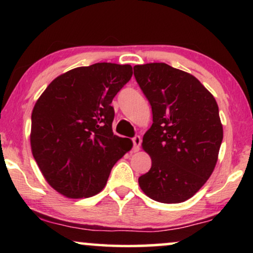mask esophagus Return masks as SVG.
<instances>
[{"label":"esophagus","mask_w":253,"mask_h":253,"mask_svg":"<svg viewBox=\"0 0 253 253\" xmlns=\"http://www.w3.org/2000/svg\"><path fill=\"white\" fill-rule=\"evenodd\" d=\"M132 143H133V151L138 152L140 150V144H141V138L139 136H136L132 138Z\"/></svg>","instance_id":"34e87169"}]
</instances>
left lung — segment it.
Returning <instances> with one entry per match:
<instances>
[{
  "mask_svg": "<svg viewBox=\"0 0 253 253\" xmlns=\"http://www.w3.org/2000/svg\"><path fill=\"white\" fill-rule=\"evenodd\" d=\"M133 74L153 114L141 144L152 167L138 183L155 202L183 203L215 168L223 138L219 107L195 76L166 63L134 65Z\"/></svg>",
  "mask_w": 253,
  "mask_h": 253,
  "instance_id": "1",
  "label": "left lung"
}]
</instances>
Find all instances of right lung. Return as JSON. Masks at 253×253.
<instances>
[{
  "label": "right lung",
  "mask_w": 253,
  "mask_h": 253,
  "mask_svg": "<svg viewBox=\"0 0 253 253\" xmlns=\"http://www.w3.org/2000/svg\"><path fill=\"white\" fill-rule=\"evenodd\" d=\"M132 76L129 64L95 63L58 76L32 112L31 150L51 188L88 198L105 188L114 165L132 148L114 134V96Z\"/></svg>",
  "instance_id": "right-lung-1"
}]
</instances>
